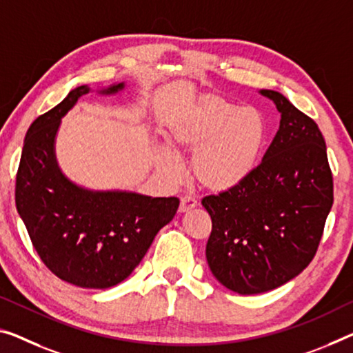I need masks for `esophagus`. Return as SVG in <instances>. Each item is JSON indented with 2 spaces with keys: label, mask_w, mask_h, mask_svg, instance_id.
<instances>
[{
  "label": "esophagus",
  "mask_w": 353,
  "mask_h": 353,
  "mask_svg": "<svg viewBox=\"0 0 353 353\" xmlns=\"http://www.w3.org/2000/svg\"><path fill=\"white\" fill-rule=\"evenodd\" d=\"M195 207H197V200L191 197V195H183L180 200V213H186V211Z\"/></svg>",
  "instance_id": "obj_1"
}]
</instances>
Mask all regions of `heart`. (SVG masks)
<instances>
[{
    "instance_id": "heart-1",
    "label": "heart",
    "mask_w": 353,
    "mask_h": 353,
    "mask_svg": "<svg viewBox=\"0 0 353 353\" xmlns=\"http://www.w3.org/2000/svg\"><path fill=\"white\" fill-rule=\"evenodd\" d=\"M265 135L267 126L257 110L214 94L199 97L173 117L167 128V142L173 151H194L191 176L211 192L229 191L251 175ZM158 161L162 170L175 175V161L169 151L162 150Z\"/></svg>"
}]
</instances>
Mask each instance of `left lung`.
Returning a JSON list of instances; mask_svg holds the SVG:
<instances>
[{"mask_svg":"<svg viewBox=\"0 0 353 353\" xmlns=\"http://www.w3.org/2000/svg\"><path fill=\"white\" fill-rule=\"evenodd\" d=\"M281 113L263 159L245 181L207 195L211 273L240 295L289 283L317 252L333 207V175L321 129L278 91L262 90Z\"/></svg>","mask_w":353,"mask_h":353,"instance_id":"obj_1","label":"left lung"}]
</instances>
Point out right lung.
<instances>
[{
    "label": "right lung",
    "instance_id": "add662e5",
    "mask_svg": "<svg viewBox=\"0 0 353 353\" xmlns=\"http://www.w3.org/2000/svg\"><path fill=\"white\" fill-rule=\"evenodd\" d=\"M123 86L102 93L113 94ZM88 91L79 86L32 121L15 178V205L37 256L53 274L85 289H108L142 262L180 200L86 191L59 172L53 151L59 121Z\"/></svg>",
    "mask_w": 353,
    "mask_h": 353
}]
</instances>
